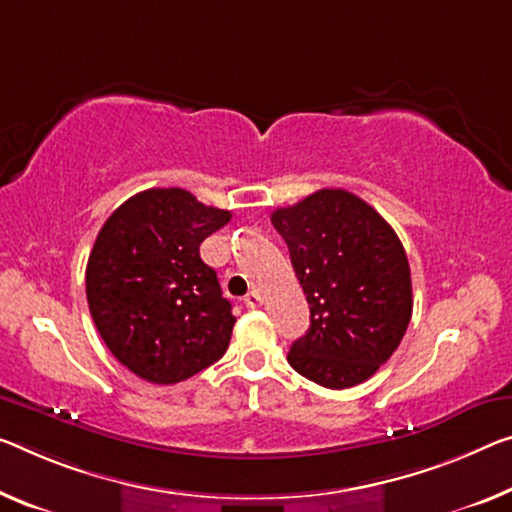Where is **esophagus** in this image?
<instances>
[{
    "label": "esophagus",
    "mask_w": 512,
    "mask_h": 512,
    "mask_svg": "<svg viewBox=\"0 0 512 512\" xmlns=\"http://www.w3.org/2000/svg\"><path fill=\"white\" fill-rule=\"evenodd\" d=\"M261 295H258V293H249L247 297H245V304L249 306V309H256V306H261Z\"/></svg>",
    "instance_id": "34e87169"
}]
</instances>
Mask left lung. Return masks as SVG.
I'll return each instance as SVG.
<instances>
[{"instance_id": "left-lung-1", "label": "left lung", "mask_w": 512, "mask_h": 512, "mask_svg": "<svg viewBox=\"0 0 512 512\" xmlns=\"http://www.w3.org/2000/svg\"><path fill=\"white\" fill-rule=\"evenodd\" d=\"M311 309L288 364L327 389L375 375L412 318L410 263L396 231L348 190H318L272 212Z\"/></svg>"}]
</instances>
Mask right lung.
<instances>
[{"label": "right lung", "mask_w": 512, "mask_h": 512, "mask_svg": "<svg viewBox=\"0 0 512 512\" xmlns=\"http://www.w3.org/2000/svg\"><path fill=\"white\" fill-rule=\"evenodd\" d=\"M231 222L180 187H153L116 208L86 263V302L102 341L153 384H176L229 348L235 316L201 242Z\"/></svg>", "instance_id": "1"}]
</instances>
